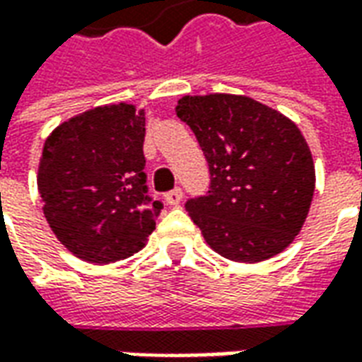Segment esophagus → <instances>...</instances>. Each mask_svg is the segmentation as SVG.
I'll list each match as a JSON object with an SVG mask.
<instances>
[{
  "instance_id": "1",
  "label": "esophagus",
  "mask_w": 362,
  "mask_h": 362,
  "mask_svg": "<svg viewBox=\"0 0 362 362\" xmlns=\"http://www.w3.org/2000/svg\"><path fill=\"white\" fill-rule=\"evenodd\" d=\"M165 197H166V204L168 205H178L182 202V197H184V192H182L180 188H174L170 189Z\"/></svg>"
}]
</instances>
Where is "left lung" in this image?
I'll return each instance as SVG.
<instances>
[{
  "label": "left lung",
  "instance_id": "obj_1",
  "mask_svg": "<svg viewBox=\"0 0 362 362\" xmlns=\"http://www.w3.org/2000/svg\"><path fill=\"white\" fill-rule=\"evenodd\" d=\"M176 116L196 134L211 184L186 211L205 243L233 262L256 264L300 233L312 196L308 143L281 112L240 95L182 96Z\"/></svg>",
  "mask_w": 362,
  "mask_h": 362
}]
</instances>
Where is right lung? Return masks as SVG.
Segmentation results:
<instances>
[{"label":"right lung","mask_w":362,"mask_h":362,"mask_svg":"<svg viewBox=\"0 0 362 362\" xmlns=\"http://www.w3.org/2000/svg\"><path fill=\"white\" fill-rule=\"evenodd\" d=\"M145 112L134 104L96 106L59 124L38 165L42 211L77 258L112 264L147 243L163 209L147 194Z\"/></svg>","instance_id":"right-lung-1"}]
</instances>
